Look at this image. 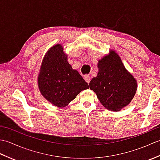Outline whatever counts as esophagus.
<instances>
[{"instance_id": "1", "label": "esophagus", "mask_w": 160, "mask_h": 160, "mask_svg": "<svg viewBox=\"0 0 160 160\" xmlns=\"http://www.w3.org/2000/svg\"><path fill=\"white\" fill-rule=\"evenodd\" d=\"M84 80H85L87 83H89L91 81V77L89 76H84Z\"/></svg>"}]
</instances>
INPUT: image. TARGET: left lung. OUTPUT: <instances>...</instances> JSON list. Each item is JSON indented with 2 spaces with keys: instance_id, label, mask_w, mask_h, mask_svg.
I'll return each mask as SVG.
<instances>
[{
  "instance_id": "1",
  "label": "left lung",
  "mask_w": 160,
  "mask_h": 160,
  "mask_svg": "<svg viewBox=\"0 0 160 160\" xmlns=\"http://www.w3.org/2000/svg\"><path fill=\"white\" fill-rule=\"evenodd\" d=\"M98 72L89 83L100 103L111 111H118L131 102L137 91V80L126 69L118 54L111 49L98 60Z\"/></svg>"
}]
</instances>
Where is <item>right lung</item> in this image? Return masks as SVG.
Here are the masks:
<instances>
[{
  "label": "right lung",
  "mask_w": 160,
  "mask_h": 160,
  "mask_svg": "<svg viewBox=\"0 0 160 160\" xmlns=\"http://www.w3.org/2000/svg\"><path fill=\"white\" fill-rule=\"evenodd\" d=\"M38 86L42 96L57 107H67L81 91L89 89V84L68 62L60 44L51 47L44 56Z\"/></svg>",
  "instance_id": "obj_1"
}]
</instances>
